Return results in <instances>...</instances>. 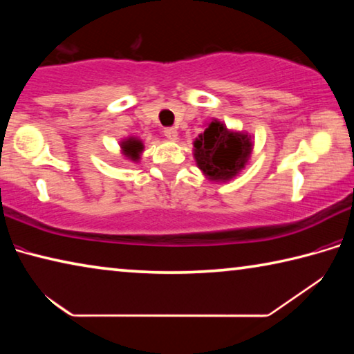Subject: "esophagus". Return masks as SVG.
Masks as SVG:
<instances>
[{
    "label": "esophagus",
    "mask_w": 354,
    "mask_h": 354,
    "mask_svg": "<svg viewBox=\"0 0 354 354\" xmlns=\"http://www.w3.org/2000/svg\"><path fill=\"white\" fill-rule=\"evenodd\" d=\"M164 136L169 140H176L178 139V131H176V128H165L164 129Z\"/></svg>",
    "instance_id": "1"
}]
</instances>
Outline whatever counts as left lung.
<instances>
[{
  "mask_svg": "<svg viewBox=\"0 0 354 354\" xmlns=\"http://www.w3.org/2000/svg\"><path fill=\"white\" fill-rule=\"evenodd\" d=\"M194 156L200 170L212 181H230L248 162L253 143L247 134L226 129L214 122L194 142Z\"/></svg>",
  "mask_w": 354,
  "mask_h": 354,
  "instance_id": "obj_1",
  "label": "left lung"
}]
</instances>
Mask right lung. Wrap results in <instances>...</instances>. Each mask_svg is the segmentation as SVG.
<instances>
[{"instance_id": "add662e5", "label": "right lung", "mask_w": 354, "mask_h": 354, "mask_svg": "<svg viewBox=\"0 0 354 354\" xmlns=\"http://www.w3.org/2000/svg\"><path fill=\"white\" fill-rule=\"evenodd\" d=\"M122 148H123V153L127 154L129 159L137 160V159H139V154L142 153L143 145H142L140 140H137V139H128L127 142H123Z\"/></svg>"}]
</instances>
